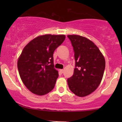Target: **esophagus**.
<instances>
[{"mask_svg":"<svg viewBox=\"0 0 122 122\" xmlns=\"http://www.w3.org/2000/svg\"><path fill=\"white\" fill-rule=\"evenodd\" d=\"M60 72L61 73H64V70L63 69H60Z\"/></svg>","mask_w":122,"mask_h":122,"instance_id":"esophagus-1","label":"esophagus"}]
</instances>
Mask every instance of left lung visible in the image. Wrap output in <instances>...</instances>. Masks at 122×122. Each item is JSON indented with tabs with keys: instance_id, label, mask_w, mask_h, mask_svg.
Listing matches in <instances>:
<instances>
[{
	"instance_id": "obj_1",
	"label": "left lung",
	"mask_w": 122,
	"mask_h": 122,
	"mask_svg": "<svg viewBox=\"0 0 122 122\" xmlns=\"http://www.w3.org/2000/svg\"><path fill=\"white\" fill-rule=\"evenodd\" d=\"M75 53L73 75L67 80L70 90L80 97L95 91L104 74L106 61L96 45L86 38L69 35Z\"/></svg>"
}]
</instances>
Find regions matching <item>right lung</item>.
Returning a JSON list of instances; mask_svg holds the SVG:
<instances>
[{"mask_svg":"<svg viewBox=\"0 0 122 122\" xmlns=\"http://www.w3.org/2000/svg\"><path fill=\"white\" fill-rule=\"evenodd\" d=\"M65 39L64 35H43L23 48L18 69L22 82L32 93L44 95L54 88L58 72L54 68L53 53Z\"/></svg>","mask_w":122,"mask_h":122,"instance_id":"obj_1","label":"right lung"}]
</instances>
